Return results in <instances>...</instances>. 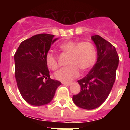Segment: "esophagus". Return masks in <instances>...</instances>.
I'll return each instance as SVG.
<instances>
[{"instance_id":"esophagus-1","label":"esophagus","mask_w":130,"mask_h":130,"mask_svg":"<svg viewBox=\"0 0 130 130\" xmlns=\"http://www.w3.org/2000/svg\"><path fill=\"white\" fill-rule=\"evenodd\" d=\"M62 84L65 86H70L71 84V83H70V82H62Z\"/></svg>"}]
</instances>
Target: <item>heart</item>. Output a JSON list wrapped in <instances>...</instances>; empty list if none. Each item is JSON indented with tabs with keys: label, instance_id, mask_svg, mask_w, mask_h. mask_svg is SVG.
<instances>
[{
	"label": "heart",
	"instance_id": "1",
	"mask_svg": "<svg viewBox=\"0 0 130 130\" xmlns=\"http://www.w3.org/2000/svg\"><path fill=\"white\" fill-rule=\"evenodd\" d=\"M63 52L69 54V66L60 69L55 73V78L59 81L67 82L79 77L80 70L87 71L94 65L96 61V50L94 45L90 42H78L73 40L63 42L59 45ZM47 66L52 70L59 68L57 57L52 53L46 55Z\"/></svg>",
	"mask_w": 130,
	"mask_h": 130
}]
</instances>
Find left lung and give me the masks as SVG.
I'll list each match as a JSON object with an SVG mask.
<instances>
[{"label":"left lung","mask_w":130,"mask_h":130,"mask_svg":"<svg viewBox=\"0 0 130 130\" xmlns=\"http://www.w3.org/2000/svg\"><path fill=\"white\" fill-rule=\"evenodd\" d=\"M91 39L97 49V61L85 77L78 80L81 91L73 96V101L79 108L92 110L100 107L107 99L113 86L119 57L113 45L99 35Z\"/></svg>","instance_id":"obj_1"}]
</instances>
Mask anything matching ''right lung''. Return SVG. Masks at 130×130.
<instances>
[{"label": "right lung", "instance_id": "right-lung-1", "mask_svg": "<svg viewBox=\"0 0 130 130\" xmlns=\"http://www.w3.org/2000/svg\"><path fill=\"white\" fill-rule=\"evenodd\" d=\"M58 38L48 34L33 36L23 41L14 56L15 78L23 99L34 106L49 103L61 82L50 78L46 55Z\"/></svg>", "mask_w": 130, "mask_h": 130}]
</instances>
